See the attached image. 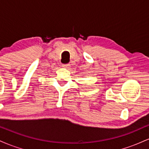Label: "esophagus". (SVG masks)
<instances>
[{
    "mask_svg": "<svg viewBox=\"0 0 149 149\" xmlns=\"http://www.w3.org/2000/svg\"><path fill=\"white\" fill-rule=\"evenodd\" d=\"M69 66H70V65L68 64H64L61 65V66H62L63 68H66V69H67V68H69Z\"/></svg>",
    "mask_w": 149,
    "mask_h": 149,
    "instance_id": "1",
    "label": "esophagus"
}]
</instances>
